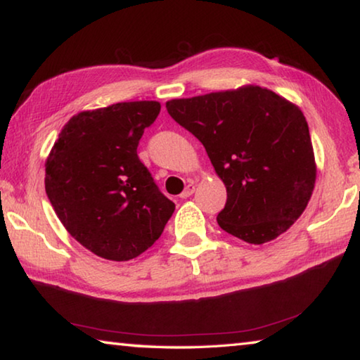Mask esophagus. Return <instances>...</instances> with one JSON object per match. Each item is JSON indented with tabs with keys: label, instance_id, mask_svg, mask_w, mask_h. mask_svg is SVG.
<instances>
[{
	"label": "esophagus",
	"instance_id": "1",
	"mask_svg": "<svg viewBox=\"0 0 360 360\" xmlns=\"http://www.w3.org/2000/svg\"><path fill=\"white\" fill-rule=\"evenodd\" d=\"M193 192H195V186H193V184H188V186L184 188V191H182V193L179 195V197H181V198H188Z\"/></svg>",
	"mask_w": 360,
	"mask_h": 360
}]
</instances>
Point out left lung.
<instances>
[{
    "mask_svg": "<svg viewBox=\"0 0 360 360\" xmlns=\"http://www.w3.org/2000/svg\"><path fill=\"white\" fill-rule=\"evenodd\" d=\"M205 146L227 188L217 224L251 245L292 227L311 198L316 162L300 108L259 85L167 101Z\"/></svg>",
    "mask_w": 360,
    "mask_h": 360,
    "instance_id": "left-lung-1",
    "label": "left lung"
}]
</instances>
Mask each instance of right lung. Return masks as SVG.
<instances>
[{"label": "right lung", "mask_w": 360, "mask_h": 360, "mask_svg": "<svg viewBox=\"0 0 360 360\" xmlns=\"http://www.w3.org/2000/svg\"><path fill=\"white\" fill-rule=\"evenodd\" d=\"M160 103L129 101L66 122L46 160V193L72 238L98 257L125 262L160 238L174 212L136 154Z\"/></svg>", "instance_id": "right-lung-1"}]
</instances>
